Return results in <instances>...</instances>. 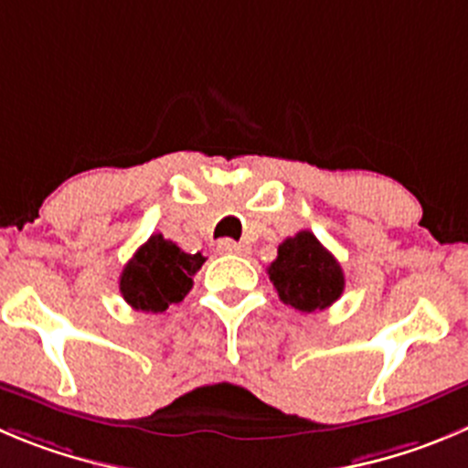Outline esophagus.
<instances>
[{"instance_id": "esophagus-1", "label": "esophagus", "mask_w": 468, "mask_h": 468, "mask_svg": "<svg viewBox=\"0 0 468 468\" xmlns=\"http://www.w3.org/2000/svg\"><path fill=\"white\" fill-rule=\"evenodd\" d=\"M217 249H219L221 254H238V256H247L249 254V249L244 247V244L233 242V239H221V242L217 244Z\"/></svg>"}]
</instances>
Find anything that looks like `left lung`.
Segmentation results:
<instances>
[{
	"instance_id": "left-lung-1",
	"label": "left lung",
	"mask_w": 468,
	"mask_h": 468,
	"mask_svg": "<svg viewBox=\"0 0 468 468\" xmlns=\"http://www.w3.org/2000/svg\"><path fill=\"white\" fill-rule=\"evenodd\" d=\"M279 300L300 312H316L337 303L344 293V270L309 230L286 238L268 268Z\"/></svg>"
}]
</instances>
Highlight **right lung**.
I'll return each mask as SVG.
<instances>
[{"label": "right lung", "instance_id": "1", "mask_svg": "<svg viewBox=\"0 0 468 468\" xmlns=\"http://www.w3.org/2000/svg\"><path fill=\"white\" fill-rule=\"evenodd\" d=\"M205 256L186 254L156 233L133 254L120 274L122 298L138 312L161 314L185 300Z\"/></svg>", "mask_w": 468, "mask_h": 468}]
</instances>
